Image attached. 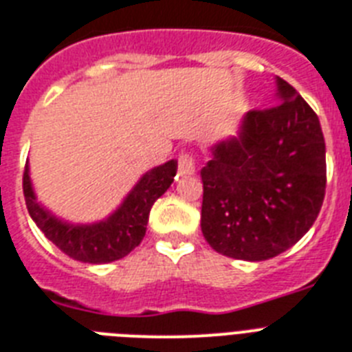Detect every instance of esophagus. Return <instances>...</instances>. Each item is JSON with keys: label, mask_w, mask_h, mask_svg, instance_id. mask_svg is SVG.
I'll return each instance as SVG.
<instances>
[{"label": "esophagus", "mask_w": 352, "mask_h": 352, "mask_svg": "<svg viewBox=\"0 0 352 352\" xmlns=\"http://www.w3.org/2000/svg\"><path fill=\"white\" fill-rule=\"evenodd\" d=\"M179 173L184 177L195 173V157L190 151H182L179 155Z\"/></svg>", "instance_id": "esophagus-1"}]
</instances>
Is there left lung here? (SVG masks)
Wrapping results in <instances>:
<instances>
[{
  "label": "left lung",
  "instance_id": "left-lung-1",
  "mask_svg": "<svg viewBox=\"0 0 352 352\" xmlns=\"http://www.w3.org/2000/svg\"><path fill=\"white\" fill-rule=\"evenodd\" d=\"M273 107L251 110L241 135L213 146L201 170V228L226 256L267 260L309 231L325 197L318 116L284 79Z\"/></svg>",
  "mask_w": 352,
  "mask_h": 352
}]
</instances>
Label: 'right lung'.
I'll list each match as a JSON object with an SVG mask.
<instances>
[{"label": "right lung", "instance_id": "1", "mask_svg": "<svg viewBox=\"0 0 352 352\" xmlns=\"http://www.w3.org/2000/svg\"><path fill=\"white\" fill-rule=\"evenodd\" d=\"M175 173L177 161H168L166 164L148 171L113 215L92 226L67 224L43 210L36 202L28 177V164H25L23 171V195L32 221L63 253L79 262L107 264L126 256L141 244L146 233L151 206L170 188Z\"/></svg>", "mask_w": 352, "mask_h": 352}]
</instances>
